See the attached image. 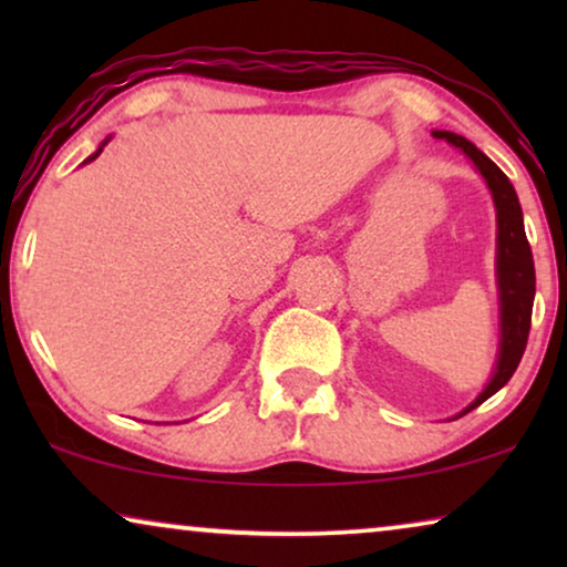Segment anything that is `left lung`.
I'll list each match as a JSON object with an SVG mask.
<instances>
[{
	"label": "left lung",
	"mask_w": 567,
	"mask_h": 567,
	"mask_svg": "<svg viewBox=\"0 0 567 567\" xmlns=\"http://www.w3.org/2000/svg\"><path fill=\"white\" fill-rule=\"evenodd\" d=\"M433 138H446L449 144L460 146L467 157L475 162L480 175L485 177L487 188L493 193L495 212H498V286H501V359L498 369L485 386V392L464 410H475L487 398H493L503 384L514 377V371L526 351L532 328V305H534V260L532 247L524 231V216L518 206L514 185L503 169L487 159L475 144L452 131H433Z\"/></svg>",
	"instance_id": "8db88e82"
}]
</instances>
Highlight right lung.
<instances>
[{"label": "right lung", "instance_id": "add662e5", "mask_svg": "<svg viewBox=\"0 0 567 567\" xmlns=\"http://www.w3.org/2000/svg\"><path fill=\"white\" fill-rule=\"evenodd\" d=\"M100 152H103V150H97V152H95V154H92V157H90V159H95V157H97V154H100Z\"/></svg>", "mask_w": 567, "mask_h": 567}]
</instances>
